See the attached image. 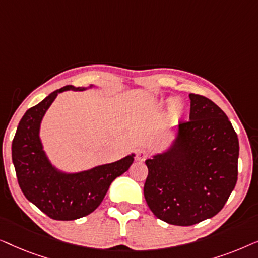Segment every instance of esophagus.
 I'll return each mask as SVG.
<instances>
[{"instance_id":"obj_1","label":"esophagus","mask_w":258,"mask_h":258,"mask_svg":"<svg viewBox=\"0 0 258 258\" xmlns=\"http://www.w3.org/2000/svg\"><path fill=\"white\" fill-rule=\"evenodd\" d=\"M148 157V151L146 149H140L139 151H137L136 154V160L140 161V162H143L146 161Z\"/></svg>"}]
</instances>
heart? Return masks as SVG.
Instances as JSON below:
<instances>
[{
	"label": "heart",
	"instance_id": "obj_1",
	"mask_svg": "<svg viewBox=\"0 0 258 258\" xmlns=\"http://www.w3.org/2000/svg\"><path fill=\"white\" fill-rule=\"evenodd\" d=\"M165 105L169 108V110L171 111V115L175 116V117H179L183 112V107L179 102H175L174 100H169L165 102Z\"/></svg>",
	"mask_w": 258,
	"mask_h": 258
}]
</instances>
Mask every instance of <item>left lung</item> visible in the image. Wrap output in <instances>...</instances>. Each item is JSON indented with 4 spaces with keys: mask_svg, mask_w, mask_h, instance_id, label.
<instances>
[{
    "mask_svg": "<svg viewBox=\"0 0 258 258\" xmlns=\"http://www.w3.org/2000/svg\"><path fill=\"white\" fill-rule=\"evenodd\" d=\"M188 122L170 149L146 161L144 199L155 216L188 227L220 213L237 182V134L222 109L190 94Z\"/></svg>",
    "mask_w": 258,
    "mask_h": 258,
    "instance_id": "8db88e82",
    "label": "left lung"
}]
</instances>
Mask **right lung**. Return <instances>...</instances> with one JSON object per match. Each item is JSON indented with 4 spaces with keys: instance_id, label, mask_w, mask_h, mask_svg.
I'll return each instance as SVG.
<instances>
[{
    "instance_id": "obj_1",
    "label": "right lung",
    "mask_w": 258,
    "mask_h": 258,
    "mask_svg": "<svg viewBox=\"0 0 258 258\" xmlns=\"http://www.w3.org/2000/svg\"><path fill=\"white\" fill-rule=\"evenodd\" d=\"M84 88L66 86L28 109L21 118L12 144L16 177L23 195L52 220L73 221L93 213L103 201L111 182L130 168L132 154L114 163L66 174L49 162L40 140V124L57 94Z\"/></svg>"
}]
</instances>
